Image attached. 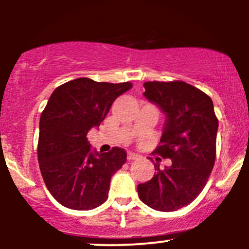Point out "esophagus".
<instances>
[{
  "mask_svg": "<svg viewBox=\"0 0 249 249\" xmlns=\"http://www.w3.org/2000/svg\"><path fill=\"white\" fill-rule=\"evenodd\" d=\"M139 156L138 154L133 153V152H128L127 153V160L128 161H132V160H136V159H138Z\"/></svg>",
  "mask_w": 249,
  "mask_h": 249,
  "instance_id": "obj_1",
  "label": "esophagus"
}]
</instances>
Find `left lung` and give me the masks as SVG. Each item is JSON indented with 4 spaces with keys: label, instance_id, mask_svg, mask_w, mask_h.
I'll return each instance as SVG.
<instances>
[{
    "label": "left lung",
    "instance_id": "left-lung-1",
    "mask_svg": "<svg viewBox=\"0 0 249 249\" xmlns=\"http://www.w3.org/2000/svg\"><path fill=\"white\" fill-rule=\"evenodd\" d=\"M144 96L165 115L160 145L154 153L171 159L153 178L139 184V198L148 207L173 212L187 206L206 185L215 161L219 123L212 99L181 81L144 83Z\"/></svg>",
    "mask_w": 249,
    "mask_h": 249
}]
</instances>
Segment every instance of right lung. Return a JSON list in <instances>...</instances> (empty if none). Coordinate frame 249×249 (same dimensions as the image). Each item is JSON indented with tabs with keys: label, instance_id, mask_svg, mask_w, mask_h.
<instances>
[{
	"label": "right lung",
	"instance_id": "1",
	"mask_svg": "<svg viewBox=\"0 0 249 249\" xmlns=\"http://www.w3.org/2000/svg\"><path fill=\"white\" fill-rule=\"evenodd\" d=\"M132 84L77 78L55 89L39 119L37 157L51 196L70 210L89 211L107 199L112 176L126 152L91 148L87 134L98 127L117 97Z\"/></svg>",
	"mask_w": 249,
	"mask_h": 249
}]
</instances>
